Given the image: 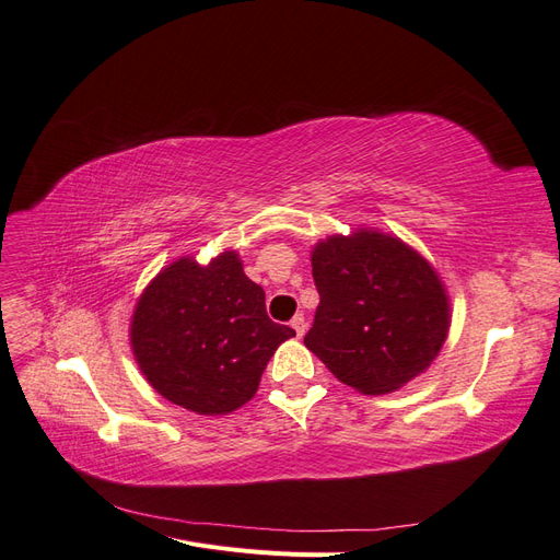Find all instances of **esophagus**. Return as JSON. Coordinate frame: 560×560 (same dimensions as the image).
<instances>
[{
  "mask_svg": "<svg viewBox=\"0 0 560 560\" xmlns=\"http://www.w3.org/2000/svg\"><path fill=\"white\" fill-rule=\"evenodd\" d=\"M306 327H308V325H306V319H303V315H301V313L292 317V329L296 331V336H299V338H301L303 334H306Z\"/></svg>",
  "mask_w": 560,
  "mask_h": 560,
  "instance_id": "esophagus-1",
  "label": "esophagus"
}]
</instances>
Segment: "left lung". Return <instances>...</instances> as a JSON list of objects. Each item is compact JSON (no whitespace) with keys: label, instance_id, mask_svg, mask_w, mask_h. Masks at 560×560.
I'll use <instances>...</instances> for the list:
<instances>
[{"label":"left lung","instance_id":"left-lung-1","mask_svg":"<svg viewBox=\"0 0 560 560\" xmlns=\"http://www.w3.org/2000/svg\"><path fill=\"white\" fill-rule=\"evenodd\" d=\"M319 292L303 338L331 374L364 395H387L425 371L451 327L436 270L393 235L358 229L313 247Z\"/></svg>","mask_w":560,"mask_h":560}]
</instances>
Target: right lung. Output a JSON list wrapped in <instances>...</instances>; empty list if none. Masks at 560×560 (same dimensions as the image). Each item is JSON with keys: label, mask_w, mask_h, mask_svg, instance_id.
Instances as JSON below:
<instances>
[{"label": "right lung", "mask_w": 560, "mask_h": 560, "mask_svg": "<svg viewBox=\"0 0 560 560\" xmlns=\"http://www.w3.org/2000/svg\"><path fill=\"white\" fill-rule=\"evenodd\" d=\"M292 336V327L266 315V294L235 252L208 266L191 257L165 266L130 319L132 354L149 385L200 416L247 404L268 360Z\"/></svg>", "instance_id": "1"}]
</instances>
